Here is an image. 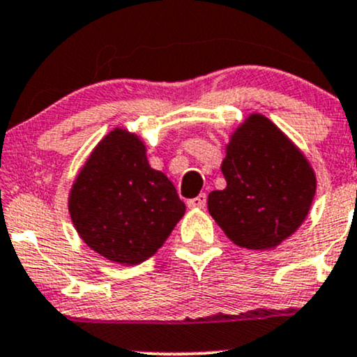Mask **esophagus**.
I'll use <instances>...</instances> for the list:
<instances>
[{
	"instance_id": "34e87169",
	"label": "esophagus",
	"mask_w": 357,
	"mask_h": 357,
	"mask_svg": "<svg viewBox=\"0 0 357 357\" xmlns=\"http://www.w3.org/2000/svg\"><path fill=\"white\" fill-rule=\"evenodd\" d=\"M205 205H206V195L205 193H202L199 197L188 202V206H190V208H205Z\"/></svg>"
}]
</instances>
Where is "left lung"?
Wrapping results in <instances>:
<instances>
[{"label": "left lung", "mask_w": 357, "mask_h": 357, "mask_svg": "<svg viewBox=\"0 0 357 357\" xmlns=\"http://www.w3.org/2000/svg\"><path fill=\"white\" fill-rule=\"evenodd\" d=\"M222 172L227 188L208 195V211L241 248H276L301 225L315 197L308 160L262 115L237 128Z\"/></svg>", "instance_id": "obj_1"}]
</instances>
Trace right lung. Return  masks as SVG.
Wrapping results in <instances>:
<instances>
[{"label":"right lung","mask_w":357,"mask_h":357,"mask_svg":"<svg viewBox=\"0 0 357 357\" xmlns=\"http://www.w3.org/2000/svg\"><path fill=\"white\" fill-rule=\"evenodd\" d=\"M185 210L174 185L149 166L139 137L119 128L98 144L69 197L81 238L108 261L127 266L155 254Z\"/></svg>","instance_id":"1"}]
</instances>
